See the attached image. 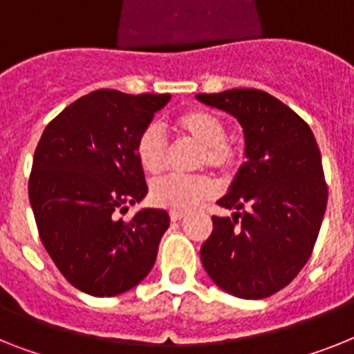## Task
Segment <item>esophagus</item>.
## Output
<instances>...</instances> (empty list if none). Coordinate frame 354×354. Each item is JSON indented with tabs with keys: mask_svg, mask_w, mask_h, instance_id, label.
<instances>
[{
	"mask_svg": "<svg viewBox=\"0 0 354 354\" xmlns=\"http://www.w3.org/2000/svg\"><path fill=\"white\" fill-rule=\"evenodd\" d=\"M171 221H180L182 218H185V212L183 210H171Z\"/></svg>",
	"mask_w": 354,
	"mask_h": 354,
	"instance_id": "34e87169",
	"label": "esophagus"
}]
</instances>
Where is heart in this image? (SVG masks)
Wrapping results in <instances>:
<instances>
[{"label":"heart","instance_id":"obj_1","mask_svg":"<svg viewBox=\"0 0 354 354\" xmlns=\"http://www.w3.org/2000/svg\"><path fill=\"white\" fill-rule=\"evenodd\" d=\"M178 131L201 145L198 163L216 171H228L236 162V153L225 140V124L214 113L192 109L174 120ZM136 160L149 174H158L165 167V140L156 126L145 127L135 145ZM216 185L209 176H165L151 185L149 198L154 205L171 210H189L210 200Z\"/></svg>","mask_w":354,"mask_h":354}]
</instances>
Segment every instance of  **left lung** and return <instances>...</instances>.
Listing matches in <instances>:
<instances>
[{
	"label": "left lung",
	"mask_w": 354,
	"mask_h": 354,
	"mask_svg": "<svg viewBox=\"0 0 354 354\" xmlns=\"http://www.w3.org/2000/svg\"><path fill=\"white\" fill-rule=\"evenodd\" d=\"M196 99L239 122L246 158L218 201L236 212L212 216L201 263L230 295L264 299L292 283L313 252L328 205L319 145L310 126L266 91L236 88Z\"/></svg>",
	"instance_id": "left-lung-1"
}]
</instances>
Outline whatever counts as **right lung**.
<instances>
[{
  "instance_id": "add662e5",
  "label": "right lung",
  "mask_w": 354,
  "mask_h": 354,
  "mask_svg": "<svg viewBox=\"0 0 354 354\" xmlns=\"http://www.w3.org/2000/svg\"><path fill=\"white\" fill-rule=\"evenodd\" d=\"M171 95L97 90L50 122L32 163L28 198L44 248L71 286L115 297L151 272L169 228L163 209L117 210L147 194L135 145Z\"/></svg>"
}]
</instances>
